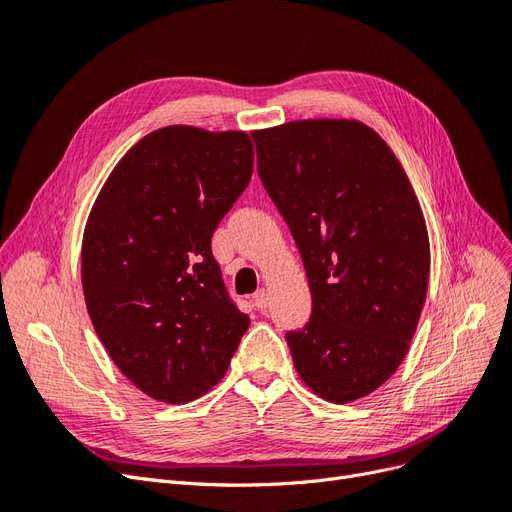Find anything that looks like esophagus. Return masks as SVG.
<instances>
[{
	"label": "esophagus",
	"mask_w": 512,
	"mask_h": 512,
	"mask_svg": "<svg viewBox=\"0 0 512 512\" xmlns=\"http://www.w3.org/2000/svg\"><path fill=\"white\" fill-rule=\"evenodd\" d=\"M254 307L256 309H267L269 307V292L265 288H260L256 294H254Z\"/></svg>",
	"instance_id": "esophagus-1"
}]
</instances>
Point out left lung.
<instances>
[{"label": "left lung", "mask_w": 512, "mask_h": 512, "mask_svg": "<svg viewBox=\"0 0 512 512\" xmlns=\"http://www.w3.org/2000/svg\"><path fill=\"white\" fill-rule=\"evenodd\" d=\"M252 136L312 290L309 322L286 333L294 367L322 399H361L395 374L421 318V205L391 147L361 121H290Z\"/></svg>", "instance_id": "1"}]
</instances>
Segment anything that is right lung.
<instances>
[{"label":"right lung","mask_w":512,"mask_h":512,"mask_svg":"<svg viewBox=\"0 0 512 512\" xmlns=\"http://www.w3.org/2000/svg\"><path fill=\"white\" fill-rule=\"evenodd\" d=\"M252 170L245 132L168 126L121 158L89 213L81 275L91 324L121 374L153 399L205 395L250 327L211 237Z\"/></svg>","instance_id":"1"}]
</instances>
